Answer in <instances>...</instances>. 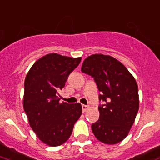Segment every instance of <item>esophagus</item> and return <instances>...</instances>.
I'll use <instances>...</instances> for the list:
<instances>
[{"label":"esophagus","mask_w":160,"mask_h":160,"mask_svg":"<svg viewBox=\"0 0 160 160\" xmlns=\"http://www.w3.org/2000/svg\"><path fill=\"white\" fill-rule=\"evenodd\" d=\"M88 108H89V107H88V106H87V105H82V110H83V112L84 113H85V112H86V110L88 109Z\"/></svg>","instance_id":"obj_1"}]
</instances>
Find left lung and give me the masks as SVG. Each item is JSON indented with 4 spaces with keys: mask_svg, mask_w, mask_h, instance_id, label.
<instances>
[{
    "mask_svg": "<svg viewBox=\"0 0 160 160\" xmlns=\"http://www.w3.org/2000/svg\"><path fill=\"white\" fill-rule=\"evenodd\" d=\"M81 71L94 79L99 92V119L92 125L97 139L116 144L127 137L139 109L135 78L113 57L93 54L84 60Z\"/></svg>",
    "mask_w": 160,
    "mask_h": 160,
    "instance_id": "1",
    "label": "left lung"
}]
</instances>
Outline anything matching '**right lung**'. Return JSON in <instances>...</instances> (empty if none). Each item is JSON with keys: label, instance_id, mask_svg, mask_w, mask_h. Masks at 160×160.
Wrapping results in <instances>:
<instances>
[{"label": "right lung", "instance_id": "1", "mask_svg": "<svg viewBox=\"0 0 160 160\" xmlns=\"http://www.w3.org/2000/svg\"><path fill=\"white\" fill-rule=\"evenodd\" d=\"M81 58L50 53L33 64L24 80L23 109L38 138L48 146L62 145L82 113L79 102H59L58 92Z\"/></svg>", "mask_w": 160, "mask_h": 160}]
</instances>
